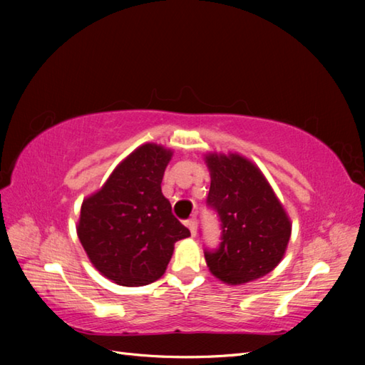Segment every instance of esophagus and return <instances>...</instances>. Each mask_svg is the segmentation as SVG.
Instances as JSON below:
<instances>
[{"label":"esophagus","instance_id":"obj_1","mask_svg":"<svg viewBox=\"0 0 365 365\" xmlns=\"http://www.w3.org/2000/svg\"><path fill=\"white\" fill-rule=\"evenodd\" d=\"M187 226H188V229H190V232H191V235L195 237L196 232H197V220H196V218L188 220V221H187Z\"/></svg>","mask_w":365,"mask_h":365}]
</instances>
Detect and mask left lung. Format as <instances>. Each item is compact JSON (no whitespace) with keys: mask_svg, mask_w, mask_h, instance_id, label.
I'll list each match as a JSON object with an SVG mask.
<instances>
[{"mask_svg":"<svg viewBox=\"0 0 365 365\" xmlns=\"http://www.w3.org/2000/svg\"><path fill=\"white\" fill-rule=\"evenodd\" d=\"M208 208L221 226L216 250H205L212 273L230 285L268 274L282 260L292 226L265 177L237 153L208 155Z\"/></svg>","mask_w":365,"mask_h":365,"instance_id":"left-lung-1","label":"left lung"}]
</instances>
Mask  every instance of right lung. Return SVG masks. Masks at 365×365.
I'll return each instance as SVG.
<instances>
[{"instance_id": "add662e5", "label": "right lung", "mask_w": 365, "mask_h": 365, "mask_svg": "<svg viewBox=\"0 0 365 365\" xmlns=\"http://www.w3.org/2000/svg\"><path fill=\"white\" fill-rule=\"evenodd\" d=\"M173 152L144 144L81 205L80 242L94 267L115 284L141 287L165 274L174 245L190 235L161 192Z\"/></svg>"}]
</instances>
